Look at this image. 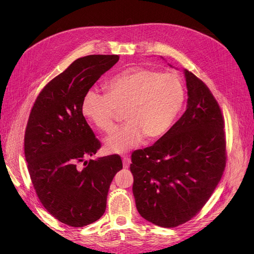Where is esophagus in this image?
I'll return each mask as SVG.
<instances>
[{
	"mask_svg": "<svg viewBox=\"0 0 254 254\" xmlns=\"http://www.w3.org/2000/svg\"><path fill=\"white\" fill-rule=\"evenodd\" d=\"M123 162H124V168L127 169L129 167V164H130V158L128 156H125L124 159H123Z\"/></svg>",
	"mask_w": 254,
	"mask_h": 254,
	"instance_id": "obj_1",
	"label": "esophagus"
}]
</instances>
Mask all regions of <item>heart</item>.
<instances>
[{"label": "heart", "instance_id": "heart-1", "mask_svg": "<svg viewBox=\"0 0 254 254\" xmlns=\"http://www.w3.org/2000/svg\"><path fill=\"white\" fill-rule=\"evenodd\" d=\"M107 93L86 91L82 112L99 129L115 128L118 110H125L127 124L106 140L110 152L124 153L136 147L144 136L147 140L163 137L174 124L185 90L178 76L134 66L111 78Z\"/></svg>", "mask_w": 254, "mask_h": 254}]
</instances>
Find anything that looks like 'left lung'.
Segmentation results:
<instances>
[{
	"label": "left lung",
	"instance_id": "left-lung-1",
	"mask_svg": "<svg viewBox=\"0 0 254 254\" xmlns=\"http://www.w3.org/2000/svg\"><path fill=\"white\" fill-rule=\"evenodd\" d=\"M188 108L152 146L131 153L132 193L140 215L176 228L202 210L226 165L224 119L208 86L185 70Z\"/></svg>",
	"mask_w": 254,
	"mask_h": 254
}]
</instances>
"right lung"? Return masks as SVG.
<instances>
[{"label": "right lung", "mask_w": 254, "mask_h": 254, "mask_svg": "<svg viewBox=\"0 0 254 254\" xmlns=\"http://www.w3.org/2000/svg\"><path fill=\"white\" fill-rule=\"evenodd\" d=\"M92 55L74 61L43 87L24 132V156L36 193L59 221L82 228L104 214L118 154L89 159L101 148L82 113L87 90L118 62Z\"/></svg>", "instance_id": "obj_1"}]
</instances>
